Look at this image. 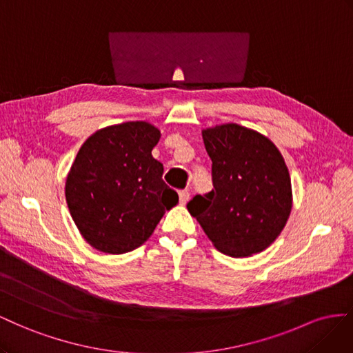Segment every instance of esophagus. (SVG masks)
<instances>
[{"instance_id":"34e87169","label":"esophagus","mask_w":353,"mask_h":353,"mask_svg":"<svg viewBox=\"0 0 353 353\" xmlns=\"http://www.w3.org/2000/svg\"><path fill=\"white\" fill-rule=\"evenodd\" d=\"M189 196H190V194L188 192V190H180L179 192V198H180V204L182 205H185L188 201H189Z\"/></svg>"}]
</instances>
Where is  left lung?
I'll list each match as a JSON object with an SVG mask.
<instances>
[{"label":"left lung","mask_w":353,"mask_h":353,"mask_svg":"<svg viewBox=\"0 0 353 353\" xmlns=\"http://www.w3.org/2000/svg\"><path fill=\"white\" fill-rule=\"evenodd\" d=\"M214 189L188 203L220 253L248 257L279 236L293 207L285 161L266 136L238 124L203 130Z\"/></svg>","instance_id":"8db88e82"}]
</instances>
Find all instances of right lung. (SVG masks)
<instances>
[{"mask_svg":"<svg viewBox=\"0 0 353 353\" xmlns=\"http://www.w3.org/2000/svg\"><path fill=\"white\" fill-rule=\"evenodd\" d=\"M159 139L154 124L130 121L97 130L79 148L66 176V204L79 234L102 253L136 250L177 205L152 157Z\"/></svg>","mask_w":353,"mask_h":353,"instance_id":"add662e5","label":"right lung"}]
</instances>
